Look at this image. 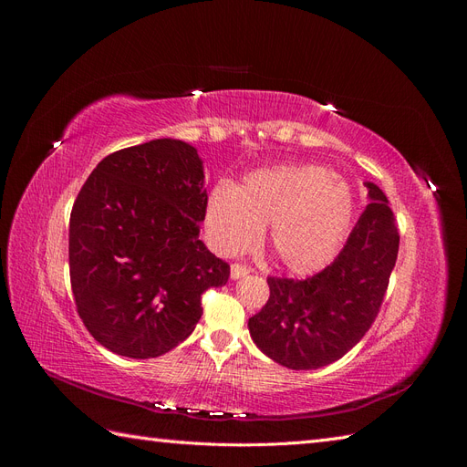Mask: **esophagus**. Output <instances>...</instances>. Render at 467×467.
Masks as SVG:
<instances>
[{
    "instance_id": "esophagus-1",
    "label": "esophagus",
    "mask_w": 467,
    "mask_h": 467,
    "mask_svg": "<svg viewBox=\"0 0 467 467\" xmlns=\"http://www.w3.org/2000/svg\"><path fill=\"white\" fill-rule=\"evenodd\" d=\"M247 275H249V268H247L245 265L234 263V265L230 266V276H232L234 280H237V278H244V276H247Z\"/></svg>"
}]
</instances>
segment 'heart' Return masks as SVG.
<instances>
[{
  "instance_id": "1",
  "label": "heart",
  "mask_w": 467,
  "mask_h": 467,
  "mask_svg": "<svg viewBox=\"0 0 467 467\" xmlns=\"http://www.w3.org/2000/svg\"><path fill=\"white\" fill-rule=\"evenodd\" d=\"M355 218L348 182L321 165H280L245 177L242 187L220 182L210 191L204 225L220 255H242L271 225L268 245L276 263L294 275L329 265Z\"/></svg>"
}]
</instances>
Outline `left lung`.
<instances>
[{
  "mask_svg": "<svg viewBox=\"0 0 467 467\" xmlns=\"http://www.w3.org/2000/svg\"><path fill=\"white\" fill-rule=\"evenodd\" d=\"M368 201L343 251L306 280L268 278L271 296L249 317L253 343L292 370H316L355 347L384 302L400 251V234L386 194L364 182Z\"/></svg>",
  "mask_w": 467,
  "mask_h": 467,
  "instance_id": "left-lung-1",
  "label": "left lung"
}]
</instances>
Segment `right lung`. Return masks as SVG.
<instances>
[{"instance_id":"obj_1","label":"right lung","mask_w":467,"mask_h":467,"mask_svg":"<svg viewBox=\"0 0 467 467\" xmlns=\"http://www.w3.org/2000/svg\"><path fill=\"white\" fill-rule=\"evenodd\" d=\"M206 201L202 160L182 140L126 148L93 169L69 216V278L97 343L155 358L194 331L202 292L230 278L199 239Z\"/></svg>"}]
</instances>
